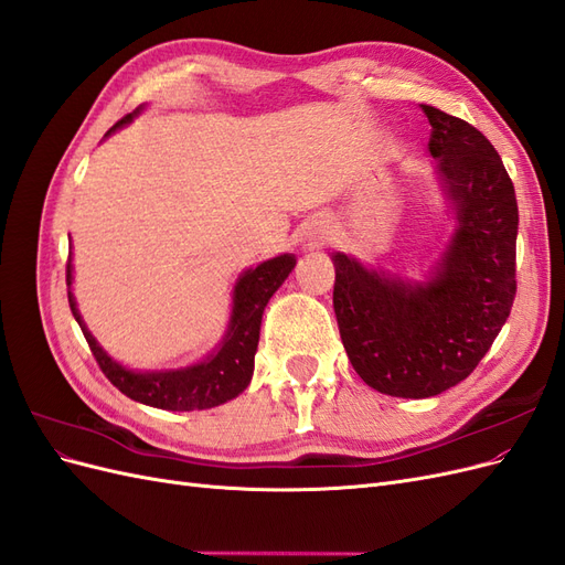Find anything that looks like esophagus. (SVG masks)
<instances>
[{"mask_svg":"<svg viewBox=\"0 0 565 565\" xmlns=\"http://www.w3.org/2000/svg\"><path fill=\"white\" fill-rule=\"evenodd\" d=\"M330 235H332V231H330V226L328 224H322L320 228H318V241H330Z\"/></svg>","mask_w":565,"mask_h":565,"instance_id":"1","label":"esophagus"}]
</instances>
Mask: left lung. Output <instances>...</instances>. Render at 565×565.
<instances>
[{
	"label": "left lung",
	"mask_w": 565,
	"mask_h": 565,
	"mask_svg": "<svg viewBox=\"0 0 565 565\" xmlns=\"http://www.w3.org/2000/svg\"><path fill=\"white\" fill-rule=\"evenodd\" d=\"M422 110L459 218L436 278L413 287L332 256V303L349 361L367 386L398 398H429L467 380L516 297L519 207L502 158L465 119Z\"/></svg>",
	"instance_id": "obj_1"
}]
</instances>
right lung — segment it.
<instances>
[{
    "instance_id": "1",
    "label": "right lung",
    "mask_w": 565,
    "mask_h": 565,
    "mask_svg": "<svg viewBox=\"0 0 565 565\" xmlns=\"http://www.w3.org/2000/svg\"><path fill=\"white\" fill-rule=\"evenodd\" d=\"M131 115H125L122 119L108 129L113 134L117 127L127 125ZM106 134V136H108ZM297 259L292 254H280L276 259H268L256 268H249L235 287L233 299V316L231 328L224 339V344L218 351L207 358V361L174 370V372H131L122 365L110 361L108 353L96 344V339L87 332L82 324V318L75 309V299L67 292V301H71V311L79 328L84 332V339L96 358L100 372L106 374L108 382L129 396L131 401H139L143 405H152L160 409H174V413H183V409H207L214 405L226 403L235 398L237 393H243L252 380L254 372V353L256 344H259V328L262 316L268 299L276 295V289L285 282L289 270L295 268ZM67 285H71V264H67Z\"/></svg>"
}]
</instances>
